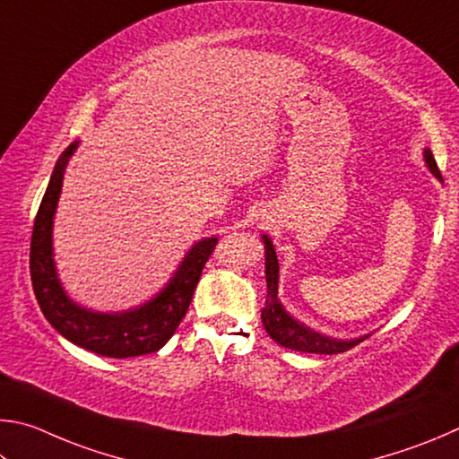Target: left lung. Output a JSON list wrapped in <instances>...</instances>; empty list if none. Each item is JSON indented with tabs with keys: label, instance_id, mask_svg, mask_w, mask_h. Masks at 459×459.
<instances>
[{
	"label": "left lung",
	"instance_id": "1",
	"mask_svg": "<svg viewBox=\"0 0 459 459\" xmlns=\"http://www.w3.org/2000/svg\"><path fill=\"white\" fill-rule=\"evenodd\" d=\"M425 163H428L429 171L441 179V173L437 169L436 159H433L431 151H423ZM262 242L266 246V284H268V299L262 308V323L266 333L274 339L278 344H282L286 349L300 351V352H315V355H339L355 347L360 341H365L368 334L359 336V339L351 341H341V339H331V336L320 334L312 331L310 326L302 325L300 320H296L290 312H286L282 302L278 299V278H280V266H278V255L274 246H272V239L268 236H262Z\"/></svg>",
	"mask_w": 459,
	"mask_h": 459
}]
</instances>
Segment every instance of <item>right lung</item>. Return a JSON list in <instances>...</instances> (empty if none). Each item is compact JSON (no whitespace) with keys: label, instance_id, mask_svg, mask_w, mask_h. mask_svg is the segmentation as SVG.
Here are the masks:
<instances>
[{"label":"right lung","instance_id":"right-lung-1","mask_svg":"<svg viewBox=\"0 0 459 459\" xmlns=\"http://www.w3.org/2000/svg\"><path fill=\"white\" fill-rule=\"evenodd\" d=\"M78 141L62 152L50 183L39 204L30 246V274L36 300L44 316L64 339L91 352L112 359L141 357L157 352L175 334L177 326L189 310L193 290L199 282L217 238H204L191 247L167 286L155 299L139 308L125 312H96L70 299L60 284L54 264L52 225L58 207L62 179L66 165L76 151Z\"/></svg>","mask_w":459,"mask_h":459}]
</instances>
